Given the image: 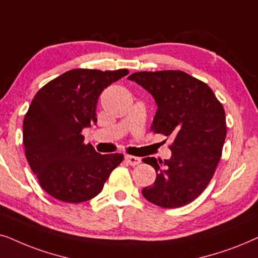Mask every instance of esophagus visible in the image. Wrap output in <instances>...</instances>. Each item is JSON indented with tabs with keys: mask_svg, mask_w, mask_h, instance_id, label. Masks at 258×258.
I'll list each match as a JSON object with an SVG mask.
<instances>
[{
	"mask_svg": "<svg viewBox=\"0 0 258 258\" xmlns=\"http://www.w3.org/2000/svg\"><path fill=\"white\" fill-rule=\"evenodd\" d=\"M125 160L131 166H136V165L140 164V161H142V159L138 157H133V156H126L125 157Z\"/></svg>",
	"mask_w": 258,
	"mask_h": 258,
	"instance_id": "esophagus-1",
	"label": "esophagus"
}]
</instances>
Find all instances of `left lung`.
I'll return each mask as SVG.
<instances>
[{
	"instance_id": "8db88e82",
	"label": "left lung",
	"mask_w": 258,
	"mask_h": 258,
	"mask_svg": "<svg viewBox=\"0 0 258 258\" xmlns=\"http://www.w3.org/2000/svg\"><path fill=\"white\" fill-rule=\"evenodd\" d=\"M128 80L145 88L158 106L151 131L173 139L170 159H143L157 172L143 196L161 208L190 204L207 188L222 157L224 108L207 84L185 72H138Z\"/></svg>"
}]
</instances>
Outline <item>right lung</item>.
I'll list each match as a JSON object with an SVG mask.
<instances>
[{
	"mask_svg": "<svg viewBox=\"0 0 258 258\" xmlns=\"http://www.w3.org/2000/svg\"><path fill=\"white\" fill-rule=\"evenodd\" d=\"M127 70L68 71L34 97L23 120V145L41 187L66 203H81L100 194L121 163L120 153L100 154L84 143L82 130L97 122V104L105 88Z\"/></svg>",
	"mask_w": 258,
	"mask_h": 258,
	"instance_id": "obj_1",
	"label": "right lung"
}]
</instances>
